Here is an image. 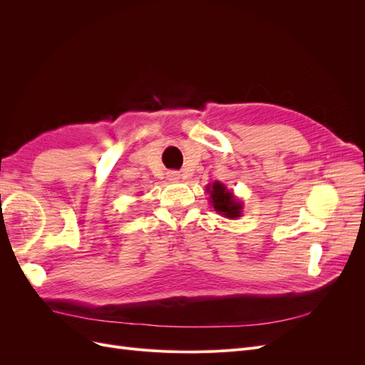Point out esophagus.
Here are the masks:
<instances>
[{
    "mask_svg": "<svg viewBox=\"0 0 365 365\" xmlns=\"http://www.w3.org/2000/svg\"><path fill=\"white\" fill-rule=\"evenodd\" d=\"M168 180H169V181H173V182L180 181V180H181V173L176 172V170H169V172H168Z\"/></svg>",
    "mask_w": 365,
    "mask_h": 365,
    "instance_id": "1",
    "label": "esophagus"
}]
</instances>
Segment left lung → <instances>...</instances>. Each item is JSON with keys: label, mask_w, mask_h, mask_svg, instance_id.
<instances>
[{"label": "left lung", "mask_w": 365, "mask_h": 365, "mask_svg": "<svg viewBox=\"0 0 365 365\" xmlns=\"http://www.w3.org/2000/svg\"><path fill=\"white\" fill-rule=\"evenodd\" d=\"M205 192L210 195V204L213 205L217 213L228 219H236L242 216V207L244 205H242L239 200H236L233 192L228 190L222 182L215 181L213 184H208Z\"/></svg>", "instance_id": "obj_1"}]
</instances>
